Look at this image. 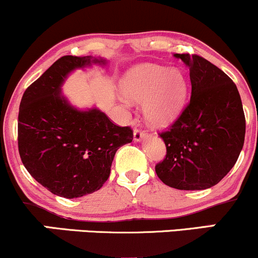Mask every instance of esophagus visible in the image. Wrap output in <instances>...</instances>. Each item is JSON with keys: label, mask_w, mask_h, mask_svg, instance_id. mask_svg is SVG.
<instances>
[{"label": "esophagus", "mask_w": 258, "mask_h": 258, "mask_svg": "<svg viewBox=\"0 0 258 258\" xmlns=\"http://www.w3.org/2000/svg\"><path fill=\"white\" fill-rule=\"evenodd\" d=\"M144 138H146V133L143 131H141V130H137V128L133 131V141L135 142H142Z\"/></svg>", "instance_id": "esophagus-1"}]
</instances>
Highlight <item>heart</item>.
<instances>
[{
  "mask_svg": "<svg viewBox=\"0 0 258 258\" xmlns=\"http://www.w3.org/2000/svg\"><path fill=\"white\" fill-rule=\"evenodd\" d=\"M124 98L144 103L143 111L149 125L167 127L179 117L184 105L186 81L178 68L166 69L156 64H139L130 69L120 82Z\"/></svg>",
  "mask_w": 258,
  "mask_h": 258,
  "instance_id": "b5f03b06",
  "label": "heart"
}]
</instances>
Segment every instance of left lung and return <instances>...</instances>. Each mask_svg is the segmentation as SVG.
Listing matches in <instances>:
<instances>
[{
	"label": "left lung",
	"mask_w": 258,
	"mask_h": 258,
	"mask_svg": "<svg viewBox=\"0 0 258 258\" xmlns=\"http://www.w3.org/2000/svg\"><path fill=\"white\" fill-rule=\"evenodd\" d=\"M189 69L190 100L160 137L166 159L155 166L165 184L203 190L232 170L244 146L245 115L238 88L216 65L199 55L173 54Z\"/></svg>",
	"instance_id": "obj_1"
}]
</instances>
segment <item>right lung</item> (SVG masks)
I'll return each mask as SVG.
<instances>
[{"label":"right lung","instance_id":"right-lung-1","mask_svg":"<svg viewBox=\"0 0 258 258\" xmlns=\"http://www.w3.org/2000/svg\"><path fill=\"white\" fill-rule=\"evenodd\" d=\"M106 67L105 58L65 55L23 94L18 147L28 172L58 197L73 199L98 190L110 174L115 153L131 143L130 127L114 125L96 106L80 109L63 93L76 70Z\"/></svg>","mask_w":258,"mask_h":258}]
</instances>
